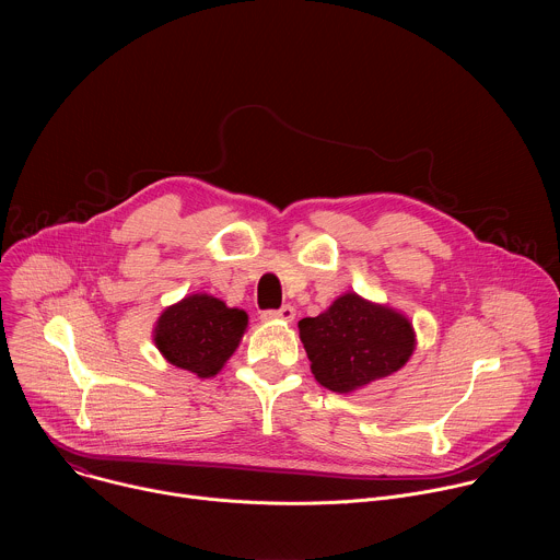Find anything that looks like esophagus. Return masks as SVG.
<instances>
[{
	"label": "esophagus",
	"mask_w": 560,
	"mask_h": 560,
	"mask_svg": "<svg viewBox=\"0 0 560 560\" xmlns=\"http://www.w3.org/2000/svg\"><path fill=\"white\" fill-rule=\"evenodd\" d=\"M264 322H272V318H281V322H292L294 318V307L292 305H281L279 310H266L261 314Z\"/></svg>",
	"instance_id": "obj_1"
}]
</instances>
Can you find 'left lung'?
Segmentation results:
<instances>
[{"label": "left lung", "instance_id": "8db88e82", "mask_svg": "<svg viewBox=\"0 0 560 560\" xmlns=\"http://www.w3.org/2000/svg\"><path fill=\"white\" fill-rule=\"evenodd\" d=\"M314 378L348 394L401 370L417 346L408 318L387 305L341 294L326 312L299 322Z\"/></svg>", "mask_w": 560, "mask_h": 560}]
</instances>
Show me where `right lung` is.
I'll list each match as a JSON object with an SVG mask.
<instances>
[{"label": "right lung", "mask_w": 560, "mask_h": 560, "mask_svg": "<svg viewBox=\"0 0 560 560\" xmlns=\"http://www.w3.org/2000/svg\"><path fill=\"white\" fill-rule=\"evenodd\" d=\"M246 328L244 310L210 294H190L162 312L152 339L168 363L208 378L234 354Z\"/></svg>", "instance_id": "obj_1"}]
</instances>
